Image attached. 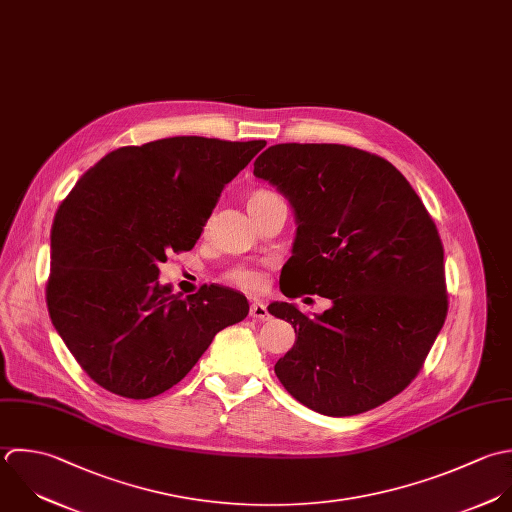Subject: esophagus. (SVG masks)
Returning a JSON list of instances; mask_svg holds the SVG:
<instances>
[{
    "instance_id": "34e87169",
    "label": "esophagus",
    "mask_w": 512,
    "mask_h": 512,
    "mask_svg": "<svg viewBox=\"0 0 512 512\" xmlns=\"http://www.w3.org/2000/svg\"><path fill=\"white\" fill-rule=\"evenodd\" d=\"M249 315L253 319H259V321H267L269 319V311H267V305L261 303V301H253L251 303V309H249Z\"/></svg>"
}]
</instances>
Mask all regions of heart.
<instances>
[{"label":"heart","mask_w":512,"mask_h":512,"mask_svg":"<svg viewBox=\"0 0 512 512\" xmlns=\"http://www.w3.org/2000/svg\"><path fill=\"white\" fill-rule=\"evenodd\" d=\"M265 195H271L269 191H255L249 201H255V199H261ZM229 281L235 283L237 287H243V289H255L259 285V275L251 269H235L229 273Z\"/></svg>","instance_id":"obj_1"}]
</instances>
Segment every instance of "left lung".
<instances>
[{"label": "left lung", "instance_id": "obj_1", "mask_svg": "<svg viewBox=\"0 0 512 512\" xmlns=\"http://www.w3.org/2000/svg\"><path fill=\"white\" fill-rule=\"evenodd\" d=\"M253 165L295 215L283 295L331 299L315 319L295 303L267 307L295 329L277 379L329 417L387 403L415 379L447 317L443 243L423 201L395 165L347 145L279 143Z\"/></svg>", "mask_w": 512, "mask_h": 512}]
</instances>
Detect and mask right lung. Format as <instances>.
Instances as JSON below:
<instances>
[{"mask_svg":"<svg viewBox=\"0 0 512 512\" xmlns=\"http://www.w3.org/2000/svg\"><path fill=\"white\" fill-rule=\"evenodd\" d=\"M265 141L167 137L99 159L51 227L47 309L81 369L109 393L151 399L177 385L247 297L203 285L183 299L159 283L169 251H189L223 187Z\"/></svg>","mask_w":512,"mask_h":512,"instance_id":"right-lung-1","label":"right lung"}]
</instances>
